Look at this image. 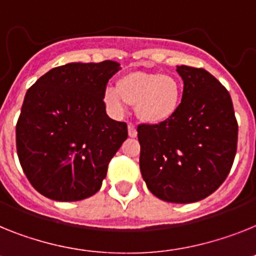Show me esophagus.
<instances>
[{
    "instance_id": "obj_1",
    "label": "esophagus",
    "mask_w": 256,
    "mask_h": 256,
    "mask_svg": "<svg viewBox=\"0 0 256 256\" xmlns=\"http://www.w3.org/2000/svg\"><path fill=\"white\" fill-rule=\"evenodd\" d=\"M128 136H132V138H135L136 136V128H135V124H128Z\"/></svg>"
}]
</instances>
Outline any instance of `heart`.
<instances>
[{
    "mask_svg": "<svg viewBox=\"0 0 256 256\" xmlns=\"http://www.w3.org/2000/svg\"><path fill=\"white\" fill-rule=\"evenodd\" d=\"M102 100L112 114L121 116L130 104L143 122L161 124L177 112L181 86L170 75L132 72L122 75L116 87L105 88Z\"/></svg>",
    "mask_w": 256,
    "mask_h": 256,
    "instance_id": "heart-1",
    "label": "heart"
}]
</instances>
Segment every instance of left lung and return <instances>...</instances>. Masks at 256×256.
<instances>
[{"label":"left lung","mask_w":256,"mask_h":256,"mask_svg":"<svg viewBox=\"0 0 256 256\" xmlns=\"http://www.w3.org/2000/svg\"><path fill=\"white\" fill-rule=\"evenodd\" d=\"M184 94L177 112L139 124L142 177L154 196L194 203L226 180L237 152L238 124L226 88L207 70L178 66Z\"/></svg>","instance_id":"8db88e82"}]
</instances>
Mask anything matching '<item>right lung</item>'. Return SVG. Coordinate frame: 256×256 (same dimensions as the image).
I'll return each mask as SVG.
<instances>
[{"label": "right lung", "mask_w": 256, "mask_h": 256, "mask_svg": "<svg viewBox=\"0 0 256 256\" xmlns=\"http://www.w3.org/2000/svg\"><path fill=\"white\" fill-rule=\"evenodd\" d=\"M120 64H68L28 88L15 134L30 184L44 196L75 202L96 194L128 124L108 117L102 94Z\"/></svg>", "instance_id": "add662e5"}]
</instances>
